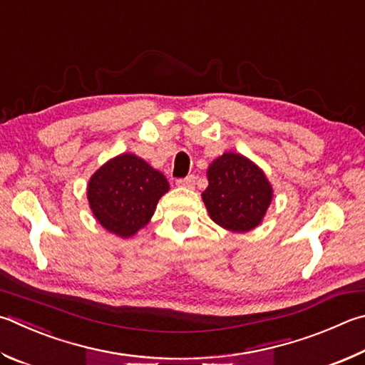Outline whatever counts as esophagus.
I'll list each match as a JSON object with an SVG mask.
<instances>
[{
	"instance_id": "1",
	"label": "esophagus",
	"mask_w": 365,
	"mask_h": 365,
	"mask_svg": "<svg viewBox=\"0 0 365 365\" xmlns=\"http://www.w3.org/2000/svg\"><path fill=\"white\" fill-rule=\"evenodd\" d=\"M195 180H196L195 175H188L185 178H178L177 185L182 188H195Z\"/></svg>"
}]
</instances>
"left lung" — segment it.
<instances>
[{"instance_id": "left-lung-1", "label": "left lung", "mask_w": 365, "mask_h": 365, "mask_svg": "<svg viewBox=\"0 0 365 365\" xmlns=\"http://www.w3.org/2000/svg\"><path fill=\"white\" fill-rule=\"evenodd\" d=\"M207 180L202 201L217 225L246 233L262 223L273 200V188L257 164L228 151L209 165Z\"/></svg>"}]
</instances>
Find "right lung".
Masks as SVG:
<instances>
[{"label": "right lung", "instance_id": "add662e5", "mask_svg": "<svg viewBox=\"0 0 365 365\" xmlns=\"http://www.w3.org/2000/svg\"><path fill=\"white\" fill-rule=\"evenodd\" d=\"M169 182L142 158L123 153L91 177L88 201L102 227L119 237L134 236L150 222Z\"/></svg>", "mask_w": 365, "mask_h": 365}]
</instances>
